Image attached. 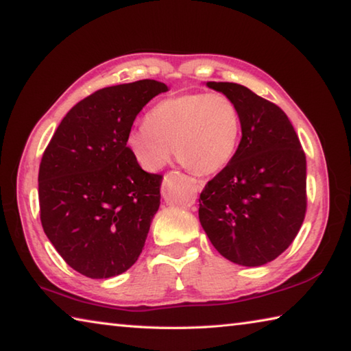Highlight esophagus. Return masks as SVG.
<instances>
[{"instance_id":"esophagus-1","label":"esophagus","mask_w":351,"mask_h":351,"mask_svg":"<svg viewBox=\"0 0 351 351\" xmlns=\"http://www.w3.org/2000/svg\"><path fill=\"white\" fill-rule=\"evenodd\" d=\"M192 181L195 182V186L197 190H202L204 186H206V181L204 180H199V178H192Z\"/></svg>"}]
</instances>
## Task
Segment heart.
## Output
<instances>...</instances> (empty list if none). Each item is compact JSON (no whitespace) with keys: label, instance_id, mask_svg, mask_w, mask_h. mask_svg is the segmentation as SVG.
Returning a JSON list of instances; mask_svg holds the SVG:
<instances>
[{"label":"heart","instance_id":"heart-1","mask_svg":"<svg viewBox=\"0 0 351 351\" xmlns=\"http://www.w3.org/2000/svg\"><path fill=\"white\" fill-rule=\"evenodd\" d=\"M241 118L222 93H186L159 101L145 114V124L132 129L127 150L147 171L169 164L171 154L199 173L224 169L238 150Z\"/></svg>","mask_w":351,"mask_h":351}]
</instances>
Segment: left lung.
<instances>
[{"label": "left lung", "instance_id": "left-lung-1", "mask_svg": "<svg viewBox=\"0 0 351 351\" xmlns=\"http://www.w3.org/2000/svg\"><path fill=\"white\" fill-rule=\"evenodd\" d=\"M230 98L242 138L233 159L207 182L199 222L226 259L259 267L287 250L307 208V162L295 129L276 104L234 82H206Z\"/></svg>", "mask_w": 351, "mask_h": 351}]
</instances>
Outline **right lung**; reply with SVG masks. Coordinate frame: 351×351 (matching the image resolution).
Listing matches in <instances>:
<instances>
[{
    "mask_svg": "<svg viewBox=\"0 0 351 351\" xmlns=\"http://www.w3.org/2000/svg\"><path fill=\"white\" fill-rule=\"evenodd\" d=\"M167 90L155 80L101 88L67 112L44 152L41 224L81 275L118 276L143 252L161 204L162 176L139 167L125 138L143 107Z\"/></svg>",
    "mask_w": 351,
    "mask_h": 351,
    "instance_id": "1",
    "label": "right lung"
}]
</instances>
